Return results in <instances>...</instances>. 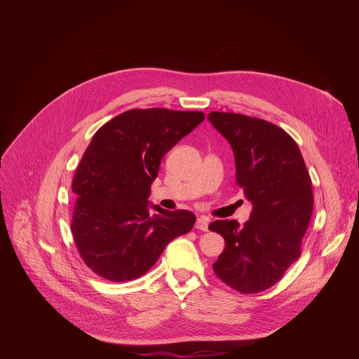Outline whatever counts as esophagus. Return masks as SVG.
<instances>
[{
    "instance_id": "esophagus-1",
    "label": "esophagus",
    "mask_w": 359,
    "mask_h": 359,
    "mask_svg": "<svg viewBox=\"0 0 359 359\" xmlns=\"http://www.w3.org/2000/svg\"><path fill=\"white\" fill-rule=\"evenodd\" d=\"M209 223H210L209 217L200 216V217H197V220H196V229H197V230H201V231H208V230H209Z\"/></svg>"
}]
</instances>
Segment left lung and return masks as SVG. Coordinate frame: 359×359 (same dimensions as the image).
I'll use <instances>...</instances> for the list:
<instances>
[{
	"label": "left lung",
	"mask_w": 359,
	"mask_h": 359,
	"mask_svg": "<svg viewBox=\"0 0 359 359\" xmlns=\"http://www.w3.org/2000/svg\"><path fill=\"white\" fill-rule=\"evenodd\" d=\"M208 119L230 143L237 184L251 203L244 226L236 220L209 226L226 241L213 270L240 292H260L278 283L299 257L314 206L310 173L297 143L281 128L231 112H210Z\"/></svg>",
	"instance_id": "1"
}]
</instances>
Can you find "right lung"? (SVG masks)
<instances>
[{"label":"right lung","instance_id":"add662e5","mask_svg":"<svg viewBox=\"0 0 359 359\" xmlns=\"http://www.w3.org/2000/svg\"><path fill=\"white\" fill-rule=\"evenodd\" d=\"M203 121V112L130 109L95 133L74 176L71 224L93 273L115 283L137 278L172 240L193 229L191 212H169L147 198L162 158Z\"/></svg>","mask_w":359,"mask_h":359}]
</instances>
